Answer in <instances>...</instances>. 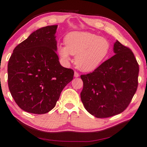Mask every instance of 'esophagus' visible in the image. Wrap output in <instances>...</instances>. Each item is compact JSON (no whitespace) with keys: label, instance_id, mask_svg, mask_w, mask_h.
<instances>
[{"label":"esophagus","instance_id":"esophagus-1","mask_svg":"<svg viewBox=\"0 0 147 147\" xmlns=\"http://www.w3.org/2000/svg\"><path fill=\"white\" fill-rule=\"evenodd\" d=\"M74 76L75 77H79V74L77 72V71H75L74 72Z\"/></svg>","mask_w":147,"mask_h":147}]
</instances>
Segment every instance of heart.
Listing matches in <instances>:
<instances>
[{
  "mask_svg": "<svg viewBox=\"0 0 147 147\" xmlns=\"http://www.w3.org/2000/svg\"><path fill=\"white\" fill-rule=\"evenodd\" d=\"M65 45H59L58 53L65 63L76 56L77 68L82 71H94L103 63L109 54L110 45L106 38L88 32H73L66 35Z\"/></svg>",
  "mask_w": 147,
  "mask_h": 147,
  "instance_id": "1",
  "label": "heart"
}]
</instances>
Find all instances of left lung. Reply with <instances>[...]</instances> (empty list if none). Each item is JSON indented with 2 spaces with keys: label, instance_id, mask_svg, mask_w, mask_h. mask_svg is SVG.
Segmentation results:
<instances>
[{
  "label": "left lung",
  "instance_id": "1",
  "mask_svg": "<svg viewBox=\"0 0 147 147\" xmlns=\"http://www.w3.org/2000/svg\"><path fill=\"white\" fill-rule=\"evenodd\" d=\"M115 54L92 73L81 75V101L89 113L107 118L122 113L129 105L138 88L139 65L129 48L118 40Z\"/></svg>",
  "mask_w": 147,
  "mask_h": 147
}]
</instances>
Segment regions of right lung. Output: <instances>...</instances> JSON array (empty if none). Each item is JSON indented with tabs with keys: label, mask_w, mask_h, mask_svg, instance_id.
I'll use <instances>...</instances> for the list:
<instances>
[{
	"label": "right lung",
	"mask_w": 147,
	"mask_h": 147,
	"mask_svg": "<svg viewBox=\"0 0 147 147\" xmlns=\"http://www.w3.org/2000/svg\"><path fill=\"white\" fill-rule=\"evenodd\" d=\"M57 27L47 26L33 32L15 47L9 60V89L25 112H49L74 78V70L62 67L56 53Z\"/></svg>",
	"instance_id": "add662e5"
}]
</instances>
